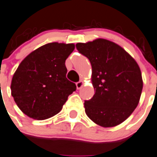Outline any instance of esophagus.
<instances>
[{"label":"esophagus","mask_w":157,"mask_h":157,"mask_svg":"<svg viewBox=\"0 0 157 157\" xmlns=\"http://www.w3.org/2000/svg\"><path fill=\"white\" fill-rule=\"evenodd\" d=\"M76 89H80L81 88V87H82L83 85H84V81H78V82H77L76 84Z\"/></svg>","instance_id":"1"}]
</instances>
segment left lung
Segmentation results:
<instances>
[{
	"label": "left lung",
	"mask_w": 157,
	"mask_h": 157,
	"mask_svg": "<svg viewBox=\"0 0 157 157\" xmlns=\"http://www.w3.org/2000/svg\"><path fill=\"white\" fill-rule=\"evenodd\" d=\"M76 47L92 65L95 94L85 101V113L101 127L118 125L139 103L143 89L139 65L122 47L102 38Z\"/></svg>",
	"instance_id": "8db88e82"
}]
</instances>
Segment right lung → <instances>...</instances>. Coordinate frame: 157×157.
<instances>
[{
  "mask_svg": "<svg viewBox=\"0 0 157 157\" xmlns=\"http://www.w3.org/2000/svg\"><path fill=\"white\" fill-rule=\"evenodd\" d=\"M74 44L52 42L36 48L19 64L11 82V94L28 117L42 121L62 109L76 85L66 78L65 60Z\"/></svg>",
  "mask_w": 157,
  "mask_h": 157,
  "instance_id": "right-lung-1",
  "label": "right lung"
}]
</instances>
